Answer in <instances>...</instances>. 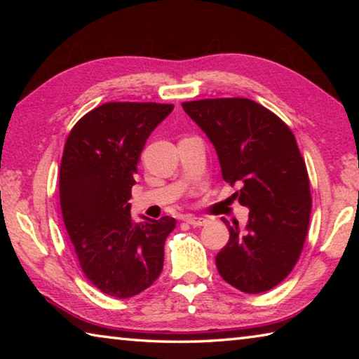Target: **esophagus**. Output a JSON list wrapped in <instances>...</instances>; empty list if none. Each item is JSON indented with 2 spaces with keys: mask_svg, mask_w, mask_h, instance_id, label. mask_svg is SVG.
Listing matches in <instances>:
<instances>
[{
  "mask_svg": "<svg viewBox=\"0 0 359 359\" xmlns=\"http://www.w3.org/2000/svg\"><path fill=\"white\" fill-rule=\"evenodd\" d=\"M184 220L187 223H190L191 226H205V224L209 223V220H205V218H198V217H191V215L184 217Z\"/></svg>",
  "mask_w": 359,
  "mask_h": 359,
  "instance_id": "1",
  "label": "esophagus"
}]
</instances>
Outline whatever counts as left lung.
I'll use <instances>...</instances> for the list:
<instances>
[{"mask_svg": "<svg viewBox=\"0 0 359 359\" xmlns=\"http://www.w3.org/2000/svg\"><path fill=\"white\" fill-rule=\"evenodd\" d=\"M214 144L223 180L238 185L234 198L250 209L244 228L229 226L215 257L224 282L257 294L287 278L301 257L312 198L306 161L290 126L247 98L182 102Z\"/></svg>", "mask_w": 359, "mask_h": 359, "instance_id": "8db88e82", "label": "left lung"}]
</instances>
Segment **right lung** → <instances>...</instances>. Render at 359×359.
Returning a JSON list of instances; mask_svg holds the SVG:
<instances>
[{"label": "right lung", "instance_id": "obj_1", "mask_svg": "<svg viewBox=\"0 0 359 359\" xmlns=\"http://www.w3.org/2000/svg\"><path fill=\"white\" fill-rule=\"evenodd\" d=\"M172 104L106 102L72 126L60 165V205L85 277L104 294L136 296L163 271L172 217L136 223L128 203L150 133Z\"/></svg>", "mask_w": 359, "mask_h": 359}]
</instances>
